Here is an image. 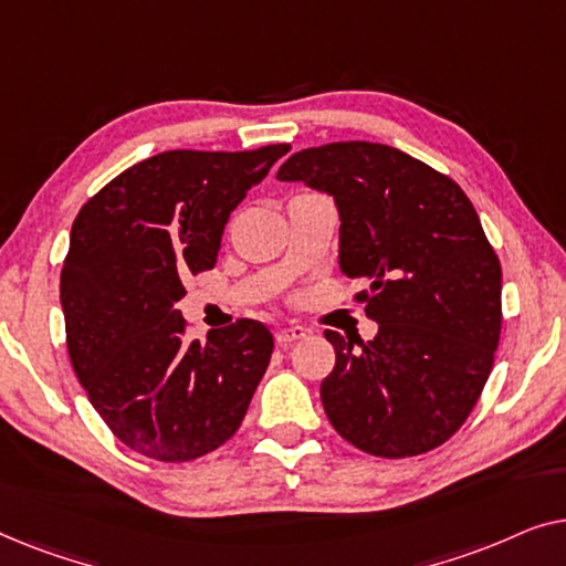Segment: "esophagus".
I'll return each mask as SVG.
<instances>
[{"label": "esophagus", "instance_id": "1", "mask_svg": "<svg viewBox=\"0 0 566 566\" xmlns=\"http://www.w3.org/2000/svg\"><path fill=\"white\" fill-rule=\"evenodd\" d=\"M308 332L304 327H298V324H291V327H281L275 332V339L281 345H291V343H298V339H304Z\"/></svg>", "mask_w": 566, "mask_h": 566}]
</instances>
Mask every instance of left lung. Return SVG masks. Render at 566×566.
<instances>
[{"mask_svg":"<svg viewBox=\"0 0 566 566\" xmlns=\"http://www.w3.org/2000/svg\"><path fill=\"white\" fill-rule=\"evenodd\" d=\"M277 180L335 198L339 270L366 283L355 301L378 322L360 350L324 332L337 355L322 381L332 428L381 459L443 446L474 409L502 329V268L467 192L370 142L296 151Z\"/></svg>","mask_w":566,"mask_h":566,"instance_id":"1","label":"left lung"}]
</instances>
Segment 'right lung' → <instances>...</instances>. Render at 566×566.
Wrapping results in <instances>:
<instances>
[{
  "mask_svg": "<svg viewBox=\"0 0 566 566\" xmlns=\"http://www.w3.org/2000/svg\"><path fill=\"white\" fill-rule=\"evenodd\" d=\"M289 144L161 151L82 206L61 270L74 374L130 451L192 461L242 424L273 355L265 324L237 319L188 343L182 281L216 265L223 227Z\"/></svg>",
  "mask_w": 566,
  "mask_h": 566,
  "instance_id": "1",
  "label": "right lung"
}]
</instances>
